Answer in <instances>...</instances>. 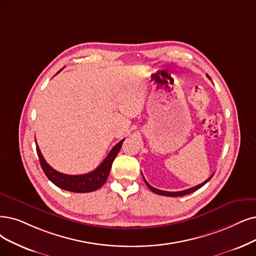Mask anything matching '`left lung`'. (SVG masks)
<instances>
[{
  "instance_id": "left-lung-1",
  "label": "left lung",
  "mask_w": 256,
  "mask_h": 256,
  "mask_svg": "<svg viewBox=\"0 0 256 256\" xmlns=\"http://www.w3.org/2000/svg\"><path fill=\"white\" fill-rule=\"evenodd\" d=\"M207 76L209 78V76L207 74ZM213 176V174L207 180H205L204 182H202V184H200V185H198V186H196V187H192V188H189V189H186V190H182V191H176V192H169V191H164V190H160V189H156V188H154V187H152L151 185H149V184L147 182V180H145V178L142 176V178H144V180H145V182H146V185L148 186V188L152 191V192H154V193H156V194H158V196H172V198H176V196H186V194H189V193H192V192H194V191H196V190H198L200 188H202L204 185H205V184H207L210 180H211V178Z\"/></svg>"
}]
</instances>
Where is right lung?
<instances>
[{
  "instance_id": "add662e5",
  "label": "right lung",
  "mask_w": 256,
  "mask_h": 256,
  "mask_svg": "<svg viewBox=\"0 0 256 256\" xmlns=\"http://www.w3.org/2000/svg\"><path fill=\"white\" fill-rule=\"evenodd\" d=\"M122 142H124V140L118 142V144L111 149L107 158L96 170L86 173V174H80V176H68L54 170L52 167H50L48 165L47 162L43 158L42 153H40L38 145H36V152H38L40 167H42L46 176L56 186H58L60 189L71 191V192L85 193V192L96 191L104 185L105 182L108 178L112 162H114L116 156H118Z\"/></svg>"
}]
</instances>
